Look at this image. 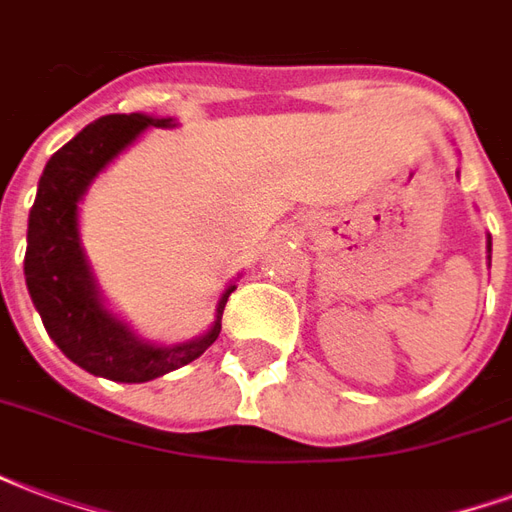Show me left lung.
I'll return each mask as SVG.
<instances>
[{"label": "left lung", "instance_id": "obj_1", "mask_svg": "<svg viewBox=\"0 0 512 512\" xmlns=\"http://www.w3.org/2000/svg\"><path fill=\"white\" fill-rule=\"evenodd\" d=\"M488 252H491V238H488Z\"/></svg>", "mask_w": 512, "mask_h": 512}]
</instances>
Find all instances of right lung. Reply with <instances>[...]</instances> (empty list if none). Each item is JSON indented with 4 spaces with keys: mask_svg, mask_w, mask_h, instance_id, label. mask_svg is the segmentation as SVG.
Here are the masks:
<instances>
[{
    "mask_svg": "<svg viewBox=\"0 0 512 512\" xmlns=\"http://www.w3.org/2000/svg\"><path fill=\"white\" fill-rule=\"evenodd\" d=\"M150 126L169 128L175 123L172 117L139 112L106 115L82 128L49 158L29 211L24 255L27 290L51 340L73 365L123 384L167 376L205 354L222 332L224 304L235 290V285H227L208 332L178 345L147 343L104 307L79 238V200L98 172Z\"/></svg>",
    "mask_w": 512,
    "mask_h": 512,
    "instance_id": "right-lung-1",
    "label": "right lung"
}]
</instances>
